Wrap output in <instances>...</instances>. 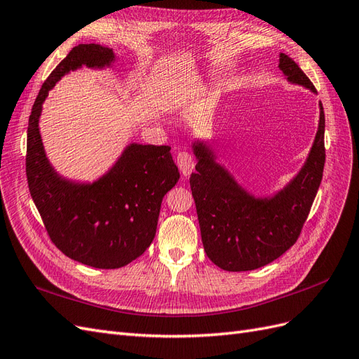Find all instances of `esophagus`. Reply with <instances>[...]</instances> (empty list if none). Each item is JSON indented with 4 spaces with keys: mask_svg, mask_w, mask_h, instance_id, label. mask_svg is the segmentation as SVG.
I'll use <instances>...</instances> for the list:
<instances>
[{
    "mask_svg": "<svg viewBox=\"0 0 359 359\" xmlns=\"http://www.w3.org/2000/svg\"><path fill=\"white\" fill-rule=\"evenodd\" d=\"M177 165L183 176H189L194 167H196V159L188 151H180L177 155Z\"/></svg>",
    "mask_w": 359,
    "mask_h": 359,
    "instance_id": "esophagus-1",
    "label": "esophagus"
}]
</instances>
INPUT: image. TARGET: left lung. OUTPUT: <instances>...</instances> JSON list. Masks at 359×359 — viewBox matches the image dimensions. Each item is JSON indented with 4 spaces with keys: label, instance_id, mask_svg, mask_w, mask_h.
<instances>
[{
    "label": "left lung",
    "instance_id": "8db88e82",
    "mask_svg": "<svg viewBox=\"0 0 359 359\" xmlns=\"http://www.w3.org/2000/svg\"><path fill=\"white\" fill-rule=\"evenodd\" d=\"M280 69L293 84L316 91L301 67L280 54ZM198 159L191 174L201 241L208 257L230 272L252 271L273 262L298 241L320 187L325 167V114L305 165L271 198H255L215 161L204 142H194Z\"/></svg>",
    "mask_w": 359,
    "mask_h": 359
}]
</instances>
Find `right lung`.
Returning a JSON list of instances; mask_svg holds the SVG:
<instances>
[{"label":"right lung","mask_w":359,"mask_h":359,"mask_svg":"<svg viewBox=\"0 0 359 359\" xmlns=\"http://www.w3.org/2000/svg\"><path fill=\"white\" fill-rule=\"evenodd\" d=\"M114 58L96 43L72 49L40 88L27 132L28 188L50 241L69 259L97 269L121 268L150 247L162 198L180 177L168 146L130 144L93 183L66 180L50 167L39 132L49 90L70 70L111 66Z\"/></svg>","instance_id":"add662e5"}]
</instances>
